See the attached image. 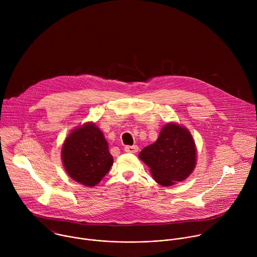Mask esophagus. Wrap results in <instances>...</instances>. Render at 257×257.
<instances>
[{
    "label": "esophagus",
    "mask_w": 257,
    "mask_h": 257,
    "mask_svg": "<svg viewBox=\"0 0 257 257\" xmlns=\"http://www.w3.org/2000/svg\"><path fill=\"white\" fill-rule=\"evenodd\" d=\"M125 152L130 153V154H135L138 151V146L137 145H126L125 146Z\"/></svg>",
    "instance_id": "1"
}]
</instances>
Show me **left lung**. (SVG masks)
<instances>
[{
	"instance_id": "obj_1",
	"label": "left lung",
	"mask_w": 257,
	"mask_h": 257,
	"mask_svg": "<svg viewBox=\"0 0 257 257\" xmlns=\"http://www.w3.org/2000/svg\"><path fill=\"white\" fill-rule=\"evenodd\" d=\"M139 159L151 168L159 184L171 186L192 173L196 164V149L186 128L169 123L163 127L158 140L140 152Z\"/></svg>"
}]
</instances>
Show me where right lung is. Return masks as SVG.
<instances>
[{
	"mask_svg": "<svg viewBox=\"0 0 257 257\" xmlns=\"http://www.w3.org/2000/svg\"><path fill=\"white\" fill-rule=\"evenodd\" d=\"M62 160L68 175L80 184L93 187L113 165V157L102 132L87 123L73 130L62 149Z\"/></svg>",
	"mask_w": 257,
	"mask_h": 257,
	"instance_id": "add662e5",
	"label": "right lung"
}]
</instances>
